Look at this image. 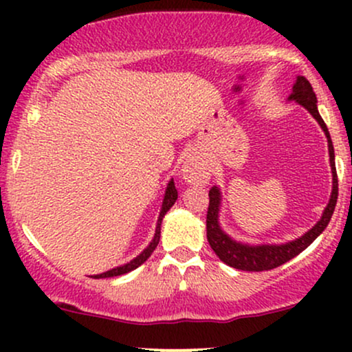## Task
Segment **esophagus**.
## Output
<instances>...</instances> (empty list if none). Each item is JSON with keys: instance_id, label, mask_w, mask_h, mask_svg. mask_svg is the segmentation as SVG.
I'll list each match as a JSON object with an SVG mask.
<instances>
[{"instance_id": "obj_1", "label": "esophagus", "mask_w": 352, "mask_h": 352, "mask_svg": "<svg viewBox=\"0 0 352 352\" xmlns=\"http://www.w3.org/2000/svg\"><path fill=\"white\" fill-rule=\"evenodd\" d=\"M182 175L188 184H205L208 180L207 165L197 159H187L182 165Z\"/></svg>"}]
</instances>
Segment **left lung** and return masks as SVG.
I'll return each mask as SVG.
<instances>
[{"label": "left lung", "mask_w": 352, "mask_h": 352, "mask_svg": "<svg viewBox=\"0 0 352 352\" xmlns=\"http://www.w3.org/2000/svg\"><path fill=\"white\" fill-rule=\"evenodd\" d=\"M289 100H296L298 104H301L302 107L308 109V112L314 119L318 120V124L321 125V129L324 131L326 139H328V151H329V164H331V172H333V192H331L329 204L326 205L324 212H322L321 220L314 225L309 232H306L305 235L296 238V240L288 241V243L283 245H246L235 241L233 238H230L227 233L223 232L218 223V212H220V188L212 187L210 190V204H208V212H207V238L208 243L212 246L213 252L217 253V256L220 258L223 263L236 270H243V272H266V270H273L276 266H281L286 261H289L292 258L300 254L302 250H306L313 243L316 238L324 232V228L328 227L331 217H333L334 207H336L338 201V173H336V164H334V147L331 142V135L328 127H326L324 120L319 116L318 106H316V94H314L313 87H311L309 80L302 76H298L296 82L293 86L292 96L288 98Z\"/></svg>", "instance_id": "1"}]
</instances>
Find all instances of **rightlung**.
Listing matches in <instances>:
<instances>
[{"mask_svg": "<svg viewBox=\"0 0 352 352\" xmlns=\"http://www.w3.org/2000/svg\"><path fill=\"white\" fill-rule=\"evenodd\" d=\"M177 197H179V193H177L175 184H173V180H170V182H168V185H167V190H165V197H164V201H162V208H160L159 220H157L155 235H153V240L151 241V245H148L147 248H145L144 252L139 254V256H135L134 260L129 261V263H125V265H122V266H117V268L109 270V272H106V273L94 274V276H92V278H112V276H119V274H125V273L132 272V270L139 268V266L142 265L144 261L147 260V258L151 256V254L153 253V250L157 248V245H159V240H160V225H162V218L165 217V213H167L168 210L172 208V205L175 204Z\"/></svg>", "mask_w": 352, "mask_h": 352, "instance_id": "obj_1", "label": "right lung"}]
</instances>
